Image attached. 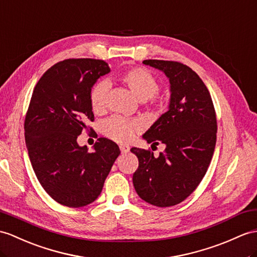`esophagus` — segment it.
I'll use <instances>...</instances> for the list:
<instances>
[{"label":"esophagus","mask_w":257,"mask_h":257,"mask_svg":"<svg viewBox=\"0 0 257 257\" xmlns=\"http://www.w3.org/2000/svg\"><path fill=\"white\" fill-rule=\"evenodd\" d=\"M120 150L122 154H126L130 152V147L127 145H120Z\"/></svg>","instance_id":"34e87169"}]
</instances>
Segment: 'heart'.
Segmentation results:
<instances>
[{"label": "heart", "instance_id": "1", "mask_svg": "<svg viewBox=\"0 0 257 257\" xmlns=\"http://www.w3.org/2000/svg\"><path fill=\"white\" fill-rule=\"evenodd\" d=\"M120 80L128 87L135 97L140 100H154L159 90L157 78L146 68L133 67L121 74ZM108 91V84L101 81L92 87L89 93L91 110L95 113H101L105 108V95ZM141 128L137 121L127 120L122 116H112L102 123L103 134L118 143H126L132 140L134 133Z\"/></svg>", "mask_w": 257, "mask_h": 257}]
</instances>
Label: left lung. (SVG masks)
I'll return each mask as SVG.
<instances>
[{
    "label": "left lung",
    "mask_w": 257,
    "mask_h": 257,
    "mask_svg": "<svg viewBox=\"0 0 257 257\" xmlns=\"http://www.w3.org/2000/svg\"><path fill=\"white\" fill-rule=\"evenodd\" d=\"M162 71L170 83L169 110L143 139L166 149L157 158L150 150L133 147L139 168L133 174L136 193L144 201L170 207L195 191L209 167L217 139V118L210 93L191 67L180 62L145 60Z\"/></svg>",
    "instance_id": "obj_1"
}]
</instances>
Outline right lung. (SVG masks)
Returning a JSON list of instances; mask_svg holds the SVG:
<instances>
[{
    "label": "right lung",
    "mask_w": 257,
    "mask_h": 257,
    "mask_svg": "<svg viewBox=\"0 0 257 257\" xmlns=\"http://www.w3.org/2000/svg\"><path fill=\"white\" fill-rule=\"evenodd\" d=\"M109 72L102 60L61 61L42 75L30 99L24 128L31 166L45 191L67 207L96 201L121 153L104 137L97 140L92 153L77 144L95 120L90 90Z\"/></svg>",
    "instance_id": "obj_1"
}]
</instances>
